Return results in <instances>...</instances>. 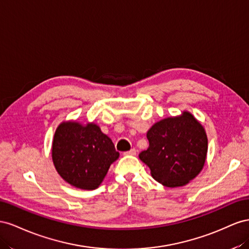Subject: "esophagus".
Here are the masks:
<instances>
[{
  "label": "esophagus",
  "mask_w": 249,
  "mask_h": 249,
  "mask_svg": "<svg viewBox=\"0 0 249 249\" xmlns=\"http://www.w3.org/2000/svg\"><path fill=\"white\" fill-rule=\"evenodd\" d=\"M124 154H125V155H136V154H137V149L132 148V149H130L129 151L124 152Z\"/></svg>",
  "instance_id": "1"
}]
</instances>
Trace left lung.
Segmentation results:
<instances>
[{
    "mask_svg": "<svg viewBox=\"0 0 249 249\" xmlns=\"http://www.w3.org/2000/svg\"><path fill=\"white\" fill-rule=\"evenodd\" d=\"M149 147L139 154L155 180L181 187L199 174L208 152L203 127L190 112L155 123L147 132Z\"/></svg>",
    "mask_w": 249,
    "mask_h": 249,
    "instance_id": "1",
    "label": "left lung"
}]
</instances>
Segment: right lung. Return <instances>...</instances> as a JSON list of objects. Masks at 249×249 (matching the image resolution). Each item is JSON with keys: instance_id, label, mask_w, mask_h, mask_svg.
<instances>
[{"instance_id": "add662e5", "label": "right lung", "mask_w": 249, "mask_h": 249, "mask_svg": "<svg viewBox=\"0 0 249 249\" xmlns=\"http://www.w3.org/2000/svg\"><path fill=\"white\" fill-rule=\"evenodd\" d=\"M112 141L94 123L63 122L55 131L52 159L59 175L72 186L95 190L119 158Z\"/></svg>"}]
</instances>
